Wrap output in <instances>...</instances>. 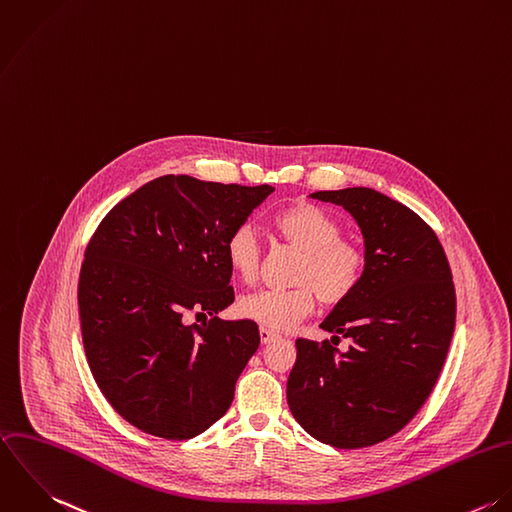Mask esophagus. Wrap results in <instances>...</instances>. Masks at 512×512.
<instances>
[{
	"label": "esophagus",
	"mask_w": 512,
	"mask_h": 512,
	"mask_svg": "<svg viewBox=\"0 0 512 512\" xmlns=\"http://www.w3.org/2000/svg\"><path fill=\"white\" fill-rule=\"evenodd\" d=\"M278 338H280V334H276L268 328H260V341L262 343H270V341L278 340Z\"/></svg>",
	"instance_id": "obj_1"
}]
</instances>
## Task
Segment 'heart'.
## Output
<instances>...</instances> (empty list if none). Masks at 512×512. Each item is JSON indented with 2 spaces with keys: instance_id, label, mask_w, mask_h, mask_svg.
<instances>
[{
  "instance_id": "heart-1",
  "label": "heart",
  "mask_w": 512,
  "mask_h": 512,
  "mask_svg": "<svg viewBox=\"0 0 512 512\" xmlns=\"http://www.w3.org/2000/svg\"><path fill=\"white\" fill-rule=\"evenodd\" d=\"M270 226L274 234L300 252L294 268V288L262 290L238 300L236 310L244 320L268 330H288L310 316L318 296L328 306H341L357 294L367 274L363 248L341 238L340 222L312 202H296L278 210ZM230 270L246 284L260 272V246L250 226H236L224 242Z\"/></svg>"
}]
</instances>
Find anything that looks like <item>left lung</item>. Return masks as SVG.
Masks as SVG:
<instances>
[{"instance_id": "8db88e82", "label": "left lung", "mask_w": 512, "mask_h": 512, "mask_svg": "<svg viewBox=\"0 0 512 512\" xmlns=\"http://www.w3.org/2000/svg\"><path fill=\"white\" fill-rule=\"evenodd\" d=\"M343 206L365 242L367 274L322 330L349 337L296 340L288 405L314 439L359 449L401 431L423 407L443 369L455 330V286L433 228L405 204L363 186L320 190Z\"/></svg>"}]
</instances>
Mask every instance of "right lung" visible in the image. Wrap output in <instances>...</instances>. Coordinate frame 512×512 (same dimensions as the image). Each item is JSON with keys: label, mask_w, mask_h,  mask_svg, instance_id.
Masks as SVG:
<instances>
[{"label": "right lung", "mask_w": 512, "mask_h": 512, "mask_svg": "<svg viewBox=\"0 0 512 512\" xmlns=\"http://www.w3.org/2000/svg\"><path fill=\"white\" fill-rule=\"evenodd\" d=\"M270 192L167 174L115 204L91 236L77 288L85 355L137 429L184 441L228 411L260 334L250 320L216 318L234 302L224 242Z\"/></svg>", "instance_id": "obj_1"}]
</instances>
